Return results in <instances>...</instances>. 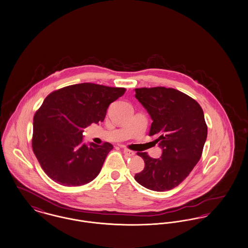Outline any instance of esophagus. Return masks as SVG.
<instances>
[{
	"instance_id": "obj_1",
	"label": "esophagus",
	"mask_w": 248,
	"mask_h": 248,
	"mask_svg": "<svg viewBox=\"0 0 248 248\" xmlns=\"http://www.w3.org/2000/svg\"><path fill=\"white\" fill-rule=\"evenodd\" d=\"M123 153H124V155L126 156H132L135 155V152H134V151L130 150V149H128V148H124V149H123Z\"/></svg>"
}]
</instances>
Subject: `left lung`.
<instances>
[{
  "label": "left lung",
  "instance_id": "obj_1",
  "mask_svg": "<svg viewBox=\"0 0 248 248\" xmlns=\"http://www.w3.org/2000/svg\"><path fill=\"white\" fill-rule=\"evenodd\" d=\"M134 91L153 120L149 135H157L162 147L159 158L137 153L144 160V168L134 178L148 189L170 190L186 179L202 156L207 137L203 111L194 99L171 88Z\"/></svg>",
  "mask_w": 248,
  "mask_h": 248
}]
</instances>
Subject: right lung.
Wrapping results in <instances>:
<instances>
[{"instance_id": "obj_1", "label": "right lung", "mask_w": 248, "mask_h": 248, "mask_svg": "<svg viewBox=\"0 0 248 248\" xmlns=\"http://www.w3.org/2000/svg\"><path fill=\"white\" fill-rule=\"evenodd\" d=\"M126 92L93 83L67 86L51 92L35 112L31 146L44 171L65 186L92 182L100 173L110 143L90 146L83 131L103 122L109 105Z\"/></svg>"}]
</instances>
